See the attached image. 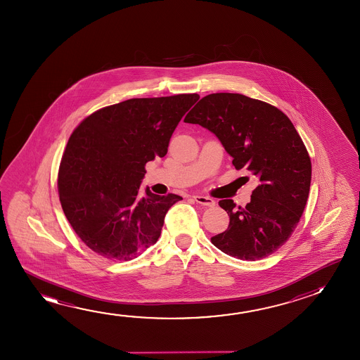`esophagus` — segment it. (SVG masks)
Masks as SVG:
<instances>
[{
    "label": "esophagus",
    "instance_id": "34e87169",
    "mask_svg": "<svg viewBox=\"0 0 360 360\" xmlns=\"http://www.w3.org/2000/svg\"><path fill=\"white\" fill-rule=\"evenodd\" d=\"M193 200H195L197 203L202 205V206L213 207L216 205V202H214L212 198L205 197V195H193Z\"/></svg>",
    "mask_w": 360,
    "mask_h": 360
}]
</instances>
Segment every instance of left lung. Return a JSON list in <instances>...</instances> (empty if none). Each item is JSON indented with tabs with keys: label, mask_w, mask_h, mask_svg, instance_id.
Returning <instances> with one entry per match:
<instances>
[{
	"label": "left lung",
	"mask_w": 360,
	"mask_h": 360,
	"mask_svg": "<svg viewBox=\"0 0 360 360\" xmlns=\"http://www.w3.org/2000/svg\"><path fill=\"white\" fill-rule=\"evenodd\" d=\"M184 123L212 131L235 168L251 172L259 182L246 207L236 208L232 200L218 202L230 224L211 242L240 259L274 254L299 224L311 182V160L294 124L276 106L232 93L202 98Z\"/></svg>",
	"instance_id": "8db88e82"
}]
</instances>
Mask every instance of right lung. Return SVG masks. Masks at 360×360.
I'll list each match as a JSON object with an SVG mask.
<instances>
[{
  "instance_id": "right-lung-1",
  "label": "right lung",
  "mask_w": 360,
  "mask_h": 360,
  "mask_svg": "<svg viewBox=\"0 0 360 360\" xmlns=\"http://www.w3.org/2000/svg\"><path fill=\"white\" fill-rule=\"evenodd\" d=\"M198 94L136 98L101 108L72 131L60 162V202L95 254L129 261L158 241L165 213L182 197L138 192L146 165L165 157Z\"/></svg>"
}]
</instances>
